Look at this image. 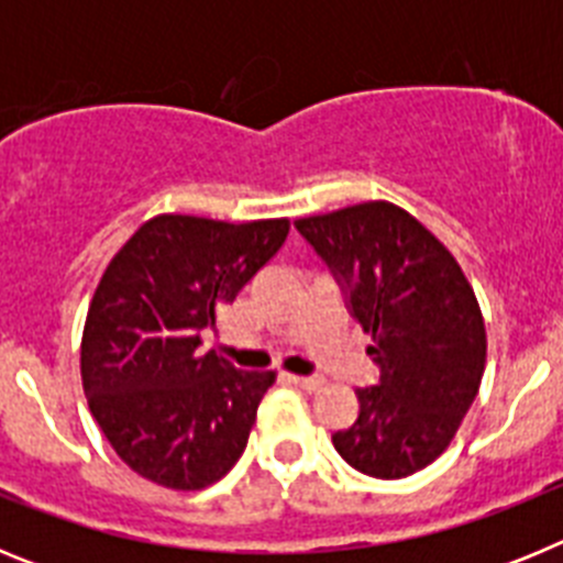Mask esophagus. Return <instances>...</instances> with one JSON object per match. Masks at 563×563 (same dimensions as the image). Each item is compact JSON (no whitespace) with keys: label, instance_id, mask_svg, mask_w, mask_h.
<instances>
[{"label":"esophagus","instance_id":"1","mask_svg":"<svg viewBox=\"0 0 563 563\" xmlns=\"http://www.w3.org/2000/svg\"><path fill=\"white\" fill-rule=\"evenodd\" d=\"M287 380L296 383V386H301V389L307 391H316L324 386V377H318V375H287Z\"/></svg>","mask_w":563,"mask_h":563}]
</instances>
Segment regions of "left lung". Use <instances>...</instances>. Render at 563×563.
<instances>
[{
	"label": "left lung",
	"instance_id": "obj_1",
	"mask_svg": "<svg viewBox=\"0 0 563 563\" xmlns=\"http://www.w3.org/2000/svg\"><path fill=\"white\" fill-rule=\"evenodd\" d=\"M341 287L380 380L332 445L355 471L402 479L449 449L485 372V318L451 251L409 211L357 202L296 220Z\"/></svg>",
	"mask_w": 563,
	"mask_h": 563
}]
</instances>
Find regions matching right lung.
I'll list each match as a JSON object with an SVG mask.
<instances>
[{"label": "right lung", "mask_w": 563, "mask_h": 563, "mask_svg": "<svg viewBox=\"0 0 563 563\" xmlns=\"http://www.w3.org/2000/svg\"><path fill=\"white\" fill-rule=\"evenodd\" d=\"M287 231L290 220L161 213L103 271L81 338L84 395L114 454L143 479L202 490L245 451L276 372L236 369L202 350L200 332Z\"/></svg>", "instance_id": "right-lung-1"}]
</instances>
